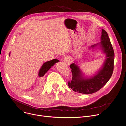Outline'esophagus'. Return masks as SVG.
I'll return each instance as SVG.
<instances>
[{
    "label": "esophagus",
    "mask_w": 126,
    "mask_h": 126,
    "mask_svg": "<svg viewBox=\"0 0 126 126\" xmlns=\"http://www.w3.org/2000/svg\"><path fill=\"white\" fill-rule=\"evenodd\" d=\"M71 59H70V57H65L64 59V63L66 64H67V65H69L70 64V63H71Z\"/></svg>",
    "instance_id": "obj_1"
}]
</instances>
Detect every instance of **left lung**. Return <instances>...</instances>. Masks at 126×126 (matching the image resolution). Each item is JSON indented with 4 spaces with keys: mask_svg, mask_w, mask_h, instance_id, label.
<instances>
[{
    "mask_svg": "<svg viewBox=\"0 0 126 126\" xmlns=\"http://www.w3.org/2000/svg\"><path fill=\"white\" fill-rule=\"evenodd\" d=\"M101 39L100 44L107 59L102 69L97 74L90 79H84L79 68L75 63L70 65L72 69V79L67 83L74 91L86 94L95 93L102 88L111 78L114 69V53L108 34L103 29L102 30Z\"/></svg>",
    "mask_w": 126,
    "mask_h": 126,
    "instance_id": "left-lung-1",
    "label": "left lung"
}]
</instances>
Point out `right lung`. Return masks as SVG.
<instances>
[{
  "mask_svg": "<svg viewBox=\"0 0 126 126\" xmlns=\"http://www.w3.org/2000/svg\"><path fill=\"white\" fill-rule=\"evenodd\" d=\"M59 62V60L57 59H53L51 61L45 62L42 66L41 68L39 71V76L40 77H43L45 75V74L51 68V67H52L55 63Z\"/></svg>",
  "mask_w": 126,
  "mask_h": 126,
  "instance_id": "obj_1",
  "label": "right lung"
}]
</instances>
